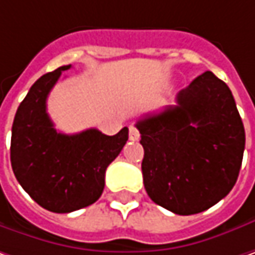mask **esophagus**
I'll list each match as a JSON object with an SVG mask.
<instances>
[{"instance_id":"1","label":"esophagus","mask_w":255,"mask_h":255,"mask_svg":"<svg viewBox=\"0 0 255 255\" xmlns=\"http://www.w3.org/2000/svg\"><path fill=\"white\" fill-rule=\"evenodd\" d=\"M138 138H139V131L137 129V127L129 126V139H131V141H137Z\"/></svg>"}]
</instances>
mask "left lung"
Listing matches in <instances>:
<instances>
[{
  "mask_svg": "<svg viewBox=\"0 0 255 255\" xmlns=\"http://www.w3.org/2000/svg\"><path fill=\"white\" fill-rule=\"evenodd\" d=\"M148 197L174 214H198L237 181L246 132L228 85L211 71L177 95V106L137 121Z\"/></svg>",
  "mask_w": 255,
  "mask_h": 255,
  "instance_id": "8db88e82",
  "label": "left lung"
}]
</instances>
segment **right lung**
Wrapping results in <instances>:
<instances>
[{
	"label": "right lung",
	"mask_w": 255,
	"mask_h": 255,
	"mask_svg": "<svg viewBox=\"0 0 255 255\" xmlns=\"http://www.w3.org/2000/svg\"><path fill=\"white\" fill-rule=\"evenodd\" d=\"M62 65L38 78L22 100L12 123L11 165L28 195L52 213H71L94 204L106 185L107 167L128 139V128L106 135L97 128L58 132L47 114V98Z\"/></svg>",
	"instance_id": "1"
}]
</instances>
